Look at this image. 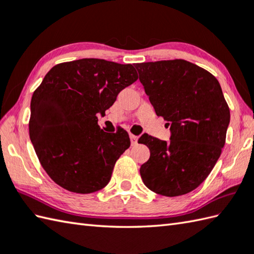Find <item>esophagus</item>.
<instances>
[{
	"label": "esophagus",
	"instance_id": "1",
	"mask_svg": "<svg viewBox=\"0 0 254 254\" xmlns=\"http://www.w3.org/2000/svg\"><path fill=\"white\" fill-rule=\"evenodd\" d=\"M130 139H131V143H132V145H135V144H137V139H138V137H137L136 135H134V134H131V133H130Z\"/></svg>",
	"mask_w": 254,
	"mask_h": 254
}]
</instances>
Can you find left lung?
<instances>
[{
	"label": "left lung",
	"instance_id": "1",
	"mask_svg": "<svg viewBox=\"0 0 254 254\" xmlns=\"http://www.w3.org/2000/svg\"><path fill=\"white\" fill-rule=\"evenodd\" d=\"M156 115L170 126V142L143 135L150 156L141 166L144 185L164 196L196 189L217 163L226 142L230 111L214 75L181 59L137 63Z\"/></svg>",
	"mask_w": 254,
	"mask_h": 254
}]
</instances>
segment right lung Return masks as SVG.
I'll list each match as a JSON object with an SVG mask.
<instances>
[{"label": "right lung", "instance_id": "add662e5", "mask_svg": "<svg viewBox=\"0 0 254 254\" xmlns=\"http://www.w3.org/2000/svg\"><path fill=\"white\" fill-rule=\"evenodd\" d=\"M138 78L132 64L80 59L57 64L31 97L29 136L42 168L58 186L88 194L110 181L130 147L127 131L100 130L118 94Z\"/></svg>", "mask_w": 254, "mask_h": 254}]
</instances>
